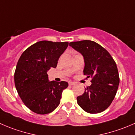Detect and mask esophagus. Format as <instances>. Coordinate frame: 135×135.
I'll list each match as a JSON object with an SVG mask.
<instances>
[{"mask_svg":"<svg viewBox=\"0 0 135 135\" xmlns=\"http://www.w3.org/2000/svg\"><path fill=\"white\" fill-rule=\"evenodd\" d=\"M76 84V82H69V84L70 85V86H73V85H74Z\"/></svg>","mask_w":135,"mask_h":135,"instance_id":"34e87169","label":"esophagus"}]
</instances>
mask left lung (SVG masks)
I'll return each mask as SVG.
<instances>
[{
	"label": "left lung",
	"instance_id": "8db88e82",
	"mask_svg": "<svg viewBox=\"0 0 135 135\" xmlns=\"http://www.w3.org/2000/svg\"><path fill=\"white\" fill-rule=\"evenodd\" d=\"M69 45L83 56L84 74L92 78L91 84L77 97L78 105L87 113L104 112L112 104L119 84L115 62L108 51L95 41H74Z\"/></svg>",
	"mask_w": 135,
	"mask_h": 135
}]
</instances>
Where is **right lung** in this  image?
<instances>
[{
  "label": "right lung",
  "instance_id": "1",
  "mask_svg": "<svg viewBox=\"0 0 135 135\" xmlns=\"http://www.w3.org/2000/svg\"><path fill=\"white\" fill-rule=\"evenodd\" d=\"M69 42L41 41L23 51L14 73L16 88L23 104L32 112L47 114L60 104L63 90L69 84L65 81H49L47 71L57 67L59 57Z\"/></svg>",
  "mask_w": 135,
  "mask_h": 135
}]
</instances>
